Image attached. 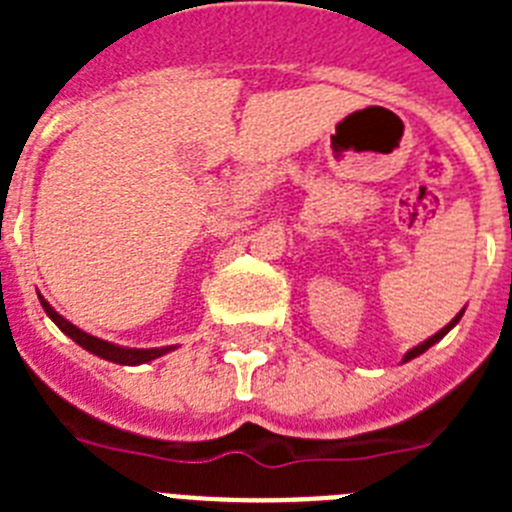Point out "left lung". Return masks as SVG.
<instances>
[{
	"instance_id": "left-lung-1",
	"label": "left lung",
	"mask_w": 512,
	"mask_h": 512,
	"mask_svg": "<svg viewBox=\"0 0 512 512\" xmlns=\"http://www.w3.org/2000/svg\"><path fill=\"white\" fill-rule=\"evenodd\" d=\"M459 318H461V312H459V315H456V318H454V320H451V323H449V325H446V328H441V330H438L436 336H431V338H428V341H423V343H420V346H415V348H413V351H408V354H405V361L415 359V356H420V354H423V351H428V348H431V346H433V343H436V341H441V338H443V336H446V333H449V330H451V328H454V325H456V323H459Z\"/></svg>"
}]
</instances>
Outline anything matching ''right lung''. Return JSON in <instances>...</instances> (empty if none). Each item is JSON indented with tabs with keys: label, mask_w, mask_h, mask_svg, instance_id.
Here are the masks:
<instances>
[{
	"label": "right lung",
	"mask_w": 512,
	"mask_h": 512,
	"mask_svg": "<svg viewBox=\"0 0 512 512\" xmlns=\"http://www.w3.org/2000/svg\"><path fill=\"white\" fill-rule=\"evenodd\" d=\"M40 305H43V310L51 315L53 323H56L58 328L66 333V336L74 338V341L79 343L81 348H87V351H92V354L102 356V359H107V361H115V364H146V361H153V359H158V356H164V354H169V351H171V346H166V348H120V346H112V343L99 341V338H94V336H89V333H84V330H79L76 325H71L69 320H63L61 315H58V312L43 300V297H40Z\"/></svg>",
	"instance_id": "right-lung-1"
}]
</instances>
